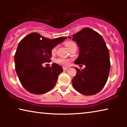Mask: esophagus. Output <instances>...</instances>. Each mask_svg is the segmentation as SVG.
<instances>
[{"label": "esophagus", "instance_id": "34e87169", "mask_svg": "<svg viewBox=\"0 0 127 127\" xmlns=\"http://www.w3.org/2000/svg\"><path fill=\"white\" fill-rule=\"evenodd\" d=\"M69 67H63V70H67V69H68Z\"/></svg>", "mask_w": 127, "mask_h": 127}]
</instances>
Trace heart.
<instances>
[{
	"instance_id": "b5f03b06",
	"label": "heart",
	"mask_w": 127,
	"mask_h": 127,
	"mask_svg": "<svg viewBox=\"0 0 127 127\" xmlns=\"http://www.w3.org/2000/svg\"><path fill=\"white\" fill-rule=\"evenodd\" d=\"M65 46L67 48H68V49H70L72 46H76V45L75 43L74 42H72V41H67V42L65 43ZM56 51H57V47H54L53 49H52L51 53L53 54H54L55 53ZM55 62H56L57 64H58L59 65L64 66H67L69 65V63H70V60H67V59L58 58L55 60Z\"/></svg>"
}]
</instances>
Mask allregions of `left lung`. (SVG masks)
Listing matches in <instances>:
<instances>
[{
	"mask_svg": "<svg viewBox=\"0 0 127 127\" xmlns=\"http://www.w3.org/2000/svg\"><path fill=\"white\" fill-rule=\"evenodd\" d=\"M72 37L80 48L74 64L86 65L81 70L75 67L73 86L83 95L96 94L102 90L108 79L110 69L108 48L102 36L90 28H85Z\"/></svg>",
	"mask_w": 127,
	"mask_h": 127,
	"instance_id": "obj_1",
	"label": "left lung"
}]
</instances>
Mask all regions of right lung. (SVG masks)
<instances>
[{
    "mask_svg": "<svg viewBox=\"0 0 127 127\" xmlns=\"http://www.w3.org/2000/svg\"><path fill=\"white\" fill-rule=\"evenodd\" d=\"M66 38L49 39L37 33H31L20 41L14 55L15 68L26 90L39 95L55 86L63 69L55 63L51 67H43L42 64L51 62L52 49Z\"/></svg>",
    "mask_w": 127,
    "mask_h": 127,
    "instance_id": "add662e5",
    "label": "right lung"
}]
</instances>
